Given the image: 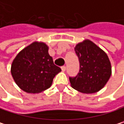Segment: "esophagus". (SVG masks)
<instances>
[{"instance_id":"34e87169","label":"esophagus","mask_w":124,"mask_h":124,"mask_svg":"<svg viewBox=\"0 0 124 124\" xmlns=\"http://www.w3.org/2000/svg\"><path fill=\"white\" fill-rule=\"evenodd\" d=\"M66 67L65 66H61V70H62L63 72H65V71H66Z\"/></svg>"}]
</instances>
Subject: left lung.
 <instances>
[{
  "label": "left lung",
  "instance_id": "left-lung-1",
  "mask_svg": "<svg viewBox=\"0 0 124 124\" xmlns=\"http://www.w3.org/2000/svg\"><path fill=\"white\" fill-rule=\"evenodd\" d=\"M75 51L80 70L75 77H70L71 86L83 93H95L105 86L112 74L107 54L89 40L78 44Z\"/></svg>",
  "mask_w": 124,
  "mask_h": 124
}]
</instances>
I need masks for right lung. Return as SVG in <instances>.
<instances>
[{"label":"right lung","mask_w":124,"mask_h":124,"mask_svg":"<svg viewBox=\"0 0 124 124\" xmlns=\"http://www.w3.org/2000/svg\"><path fill=\"white\" fill-rule=\"evenodd\" d=\"M44 43L34 42L21 51L14 59L11 73L22 90L39 93L49 88L53 78L61 70L54 64Z\"/></svg>","instance_id":"add662e5"}]
</instances>
